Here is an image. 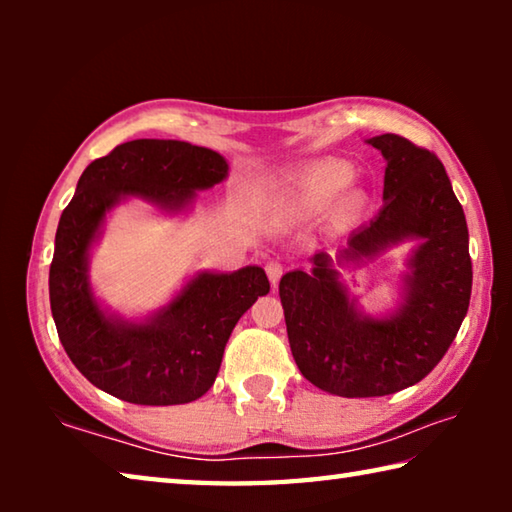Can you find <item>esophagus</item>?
<instances>
[{
	"label": "esophagus",
	"mask_w": 512,
	"mask_h": 512,
	"mask_svg": "<svg viewBox=\"0 0 512 512\" xmlns=\"http://www.w3.org/2000/svg\"><path fill=\"white\" fill-rule=\"evenodd\" d=\"M282 264L280 262H268L266 264V275H268V280H271V284H277V280H280L282 277Z\"/></svg>",
	"instance_id": "1"
}]
</instances>
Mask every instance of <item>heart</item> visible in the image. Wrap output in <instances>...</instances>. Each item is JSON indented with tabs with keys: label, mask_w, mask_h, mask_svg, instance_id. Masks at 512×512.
<instances>
[{
	"label": "heart",
	"mask_w": 512,
	"mask_h": 512,
	"mask_svg": "<svg viewBox=\"0 0 512 512\" xmlns=\"http://www.w3.org/2000/svg\"><path fill=\"white\" fill-rule=\"evenodd\" d=\"M352 180L354 169L348 162L323 160L300 173L293 198L305 214L323 212L334 200L333 207L329 208V219L341 228H348L359 223L370 210L368 192L363 187H352Z\"/></svg>",
	"instance_id": "obj_1"
}]
</instances>
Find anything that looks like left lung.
Returning <instances> with one entry per match:
<instances>
[{
	"instance_id": "1",
	"label": "left lung",
	"mask_w": 512,
	"mask_h": 512,
	"mask_svg": "<svg viewBox=\"0 0 512 512\" xmlns=\"http://www.w3.org/2000/svg\"><path fill=\"white\" fill-rule=\"evenodd\" d=\"M386 160L384 207L336 259L280 280L291 354L305 379L339 397H381L418 384L456 339L470 307L472 262L463 207L436 155L400 135L366 140ZM418 240L398 274L394 305L370 315L340 273Z\"/></svg>"
}]
</instances>
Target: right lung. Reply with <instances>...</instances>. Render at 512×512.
I'll use <instances>...</instances> for the list:
<instances>
[{"mask_svg":"<svg viewBox=\"0 0 512 512\" xmlns=\"http://www.w3.org/2000/svg\"><path fill=\"white\" fill-rule=\"evenodd\" d=\"M228 160L205 146L133 140L83 171L60 214L49 268L51 316L81 375L124 402L187 404L210 391L237 320L266 296L262 266L194 271L167 305L124 316L90 282L92 250L117 205L140 201L164 216L192 212L198 192L228 178Z\"/></svg>","mask_w":512,"mask_h":512,"instance_id":"obj_1","label":"right lung"}]
</instances>
